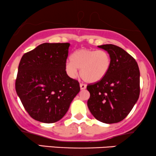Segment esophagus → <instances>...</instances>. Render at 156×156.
I'll use <instances>...</instances> for the list:
<instances>
[{"label": "esophagus", "instance_id": "34e87169", "mask_svg": "<svg viewBox=\"0 0 156 156\" xmlns=\"http://www.w3.org/2000/svg\"><path fill=\"white\" fill-rule=\"evenodd\" d=\"M80 89H82V90H83V89H85L86 88H87V86H86L85 84H83V83H80Z\"/></svg>", "mask_w": 156, "mask_h": 156}]
</instances>
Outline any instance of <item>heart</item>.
<instances>
[{
    "label": "heart",
    "mask_w": 156,
    "mask_h": 156,
    "mask_svg": "<svg viewBox=\"0 0 156 156\" xmlns=\"http://www.w3.org/2000/svg\"><path fill=\"white\" fill-rule=\"evenodd\" d=\"M111 67L110 55L101 50L82 48L75 51L71 55V60L65 63V71L71 78L80 75L86 82L96 83L105 78Z\"/></svg>",
    "instance_id": "b5f03b06"
}]
</instances>
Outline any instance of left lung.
<instances>
[{
	"label": "left lung",
	"instance_id": "1",
	"mask_svg": "<svg viewBox=\"0 0 156 156\" xmlns=\"http://www.w3.org/2000/svg\"><path fill=\"white\" fill-rule=\"evenodd\" d=\"M98 48L108 53L111 67L104 78L87 86L90 93L87 105L98 120L117 123L128 115L139 99V66L129 53L117 45L108 44Z\"/></svg>",
	"mask_w": 156,
	"mask_h": 156
}]
</instances>
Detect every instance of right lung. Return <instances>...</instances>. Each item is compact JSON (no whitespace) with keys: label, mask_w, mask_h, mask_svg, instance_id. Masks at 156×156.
I'll use <instances>...</instances> for the list:
<instances>
[{"label":"right lung","mask_w":156,"mask_h":156,"mask_svg":"<svg viewBox=\"0 0 156 156\" xmlns=\"http://www.w3.org/2000/svg\"><path fill=\"white\" fill-rule=\"evenodd\" d=\"M69 43H43L21 58L16 92L31 117L41 122L60 120L80 91L78 80L67 76Z\"/></svg>","instance_id":"obj_1"}]
</instances>
